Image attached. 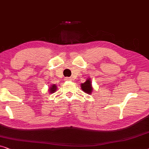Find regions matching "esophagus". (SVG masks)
<instances>
[{
    "instance_id": "obj_1",
    "label": "esophagus",
    "mask_w": 149,
    "mask_h": 149,
    "mask_svg": "<svg viewBox=\"0 0 149 149\" xmlns=\"http://www.w3.org/2000/svg\"><path fill=\"white\" fill-rule=\"evenodd\" d=\"M65 80H66V81H70L71 79H70V77H66V78H65Z\"/></svg>"
}]
</instances>
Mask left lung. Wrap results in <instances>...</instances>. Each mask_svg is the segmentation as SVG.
Here are the masks:
<instances>
[{"label":"left lung","instance_id":"8db88e82","mask_svg":"<svg viewBox=\"0 0 149 149\" xmlns=\"http://www.w3.org/2000/svg\"><path fill=\"white\" fill-rule=\"evenodd\" d=\"M81 87L82 90L84 91V92L87 93V94H91V92H92L93 88L92 86H91V81L90 79H87L85 83H81Z\"/></svg>","mask_w":149,"mask_h":149}]
</instances>
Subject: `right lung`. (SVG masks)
Segmentation results:
<instances>
[{
  "label": "right lung",
  "instance_id": "add662e5",
  "mask_svg": "<svg viewBox=\"0 0 149 149\" xmlns=\"http://www.w3.org/2000/svg\"><path fill=\"white\" fill-rule=\"evenodd\" d=\"M56 89H57V87H56V85H53L52 87H50V89H49V92L51 93H54V91H56Z\"/></svg>",
  "mask_w": 149,
  "mask_h": 149
}]
</instances>
